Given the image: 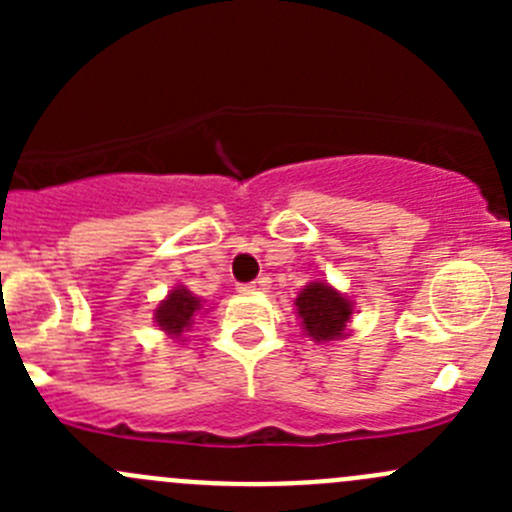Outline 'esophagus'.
<instances>
[{
	"mask_svg": "<svg viewBox=\"0 0 512 512\" xmlns=\"http://www.w3.org/2000/svg\"><path fill=\"white\" fill-rule=\"evenodd\" d=\"M257 289L255 282H247V285H237V292L240 294H252Z\"/></svg>",
	"mask_w": 512,
	"mask_h": 512,
	"instance_id": "obj_1",
	"label": "esophagus"
}]
</instances>
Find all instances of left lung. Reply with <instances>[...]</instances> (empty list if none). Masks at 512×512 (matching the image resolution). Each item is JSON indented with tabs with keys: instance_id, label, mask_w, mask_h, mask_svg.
<instances>
[{
	"instance_id": "1",
	"label": "left lung",
	"mask_w": 512,
	"mask_h": 512,
	"mask_svg": "<svg viewBox=\"0 0 512 512\" xmlns=\"http://www.w3.org/2000/svg\"><path fill=\"white\" fill-rule=\"evenodd\" d=\"M302 329L314 342L327 344L349 337L347 324L352 319V299L344 297L327 282H309L294 299Z\"/></svg>"
}]
</instances>
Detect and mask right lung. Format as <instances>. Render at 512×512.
Wrapping results in <instances>:
<instances>
[{
  "mask_svg": "<svg viewBox=\"0 0 512 512\" xmlns=\"http://www.w3.org/2000/svg\"><path fill=\"white\" fill-rule=\"evenodd\" d=\"M203 309V299L195 297L185 285H178L170 289L168 297L158 304L153 319L165 334H170L173 339L183 337V332H188L190 324L195 322L198 312Z\"/></svg>",
  "mask_w": 512,
  "mask_h": 512,
  "instance_id": "right-lung-1",
  "label": "right lung"
}]
</instances>
